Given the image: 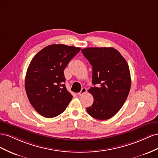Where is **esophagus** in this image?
<instances>
[{"mask_svg": "<svg viewBox=\"0 0 158 158\" xmlns=\"http://www.w3.org/2000/svg\"><path fill=\"white\" fill-rule=\"evenodd\" d=\"M86 92H87V89L83 87V88H82L81 90V91L77 93V94H78L79 96H81V95H83V94H85Z\"/></svg>", "mask_w": 158, "mask_h": 158, "instance_id": "obj_1", "label": "esophagus"}]
</instances>
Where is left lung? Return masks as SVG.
<instances>
[{
  "label": "left lung",
  "instance_id": "left-lung-1",
  "mask_svg": "<svg viewBox=\"0 0 158 158\" xmlns=\"http://www.w3.org/2000/svg\"><path fill=\"white\" fill-rule=\"evenodd\" d=\"M81 52L93 68L94 87L89 92L94 102L87 111L96 119H109L120 110L129 94L131 78L128 65L113 48H88Z\"/></svg>",
  "mask_w": 158,
  "mask_h": 158
}]
</instances>
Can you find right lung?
Listing matches in <instances>:
<instances>
[{
	"mask_svg": "<svg viewBox=\"0 0 158 158\" xmlns=\"http://www.w3.org/2000/svg\"><path fill=\"white\" fill-rule=\"evenodd\" d=\"M80 48L52 44L31 60L27 69L25 89L30 102L40 114L53 118L61 114L73 96L67 91L64 71Z\"/></svg>",
	"mask_w": 158,
	"mask_h": 158,
	"instance_id": "add662e5",
	"label": "right lung"
}]
</instances>
